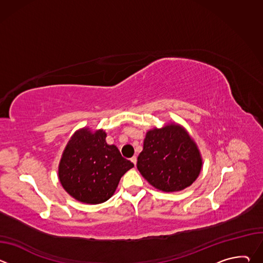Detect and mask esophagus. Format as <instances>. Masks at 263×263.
Here are the masks:
<instances>
[{
  "label": "esophagus",
  "instance_id": "1",
  "mask_svg": "<svg viewBox=\"0 0 263 263\" xmlns=\"http://www.w3.org/2000/svg\"><path fill=\"white\" fill-rule=\"evenodd\" d=\"M131 161H132V163H133L134 165H136V161H137V158H136L135 156H133V157L131 158Z\"/></svg>",
  "mask_w": 263,
  "mask_h": 263
}]
</instances>
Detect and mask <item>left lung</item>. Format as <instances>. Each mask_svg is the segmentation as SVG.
I'll list each match as a JSON object with an SVG mask.
<instances>
[{"mask_svg": "<svg viewBox=\"0 0 263 263\" xmlns=\"http://www.w3.org/2000/svg\"><path fill=\"white\" fill-rule=\"evenodd\" d=\"M198 145L183 127L168 124L148 130L137 170L155 189L173 193L191 186L202 170Z\"/></svg>", "mask_w": 263, "mask_h": 263, "instance_id": "1", "label": "left lung"}]
</instances>
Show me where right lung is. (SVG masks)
<instances>
[{"label": "right lung", "mask_w": 263, "mask_h": 263, "mask_svg": "<svg viewBox=\"0 0 263 263\" xmlns=\"http://www.w3.org/2000/svg\"><path fill=\"white\" fill-rule=\"evenodd\" d=\"M134 164L107 144L103 130L83 128L68 140L58 167L65 192L79 202L100 204L114 196L121 178Z\"/></svg>", "instance_id": "1"}]
</instances>
